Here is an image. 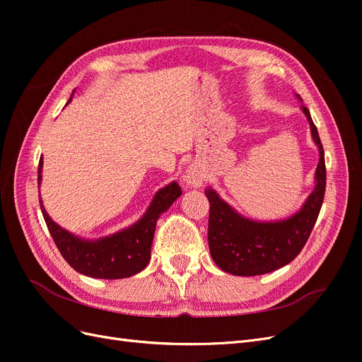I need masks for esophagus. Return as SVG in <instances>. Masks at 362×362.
Returning <instances> with one entry per match:
<instances>
[{
	"instance_id": "obj_1",
	"label": "esophagus",
	"mask_w": 362,
	"mask_h": 362,
	"mask_svg": "<svg viewBox=\"0 0 362 362\" xmlns=\"http://www.w3.org/2000/svg\"><path fill=\"white\" fill-rule=\"evenodd\" d=\"M184 181L189 187H201L204 184V175L196 169H189L187 173L184 175Z\"/></svg>"
}]
</instances>
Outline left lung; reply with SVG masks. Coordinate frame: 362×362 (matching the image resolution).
Instances as JSON below:
<instances>
[{"label": "left lung", "instance_id": "left-lung-1", "mask_svg": "<svg viewBox=\"0 0 362 362\" xmlns=\"http://www.w3.org/2000/svg\"><path fill=\"white\" fill-rule=\"evenodd\" d=\"M311 134L319 146L320 160L315 169V187L300 210L279 222H255L240 216L208 187L210 202L208 246L216 264L235 276L264 275L284 267L300 254L319 217L326 190L325 151L310 110L302 105Z\"/></svg>", "mask_w": 362, "mask_h": 362}]
</instances>
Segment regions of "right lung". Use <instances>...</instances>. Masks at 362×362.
<instances>
[{
    "label": "right lung",
    "instance_id": "obj_1",
    "mask_svg": "<svg viewBox=\"0 0 362 362\" xmlns=\"http://www.w3.org/2000/svg\"><path fill=\"white\" fill-rule=\"evenodd\" d=\"M72 96L69 98L71 103ZM42 158L37 169V182L42 180ZM181 187L170 182L158 190L152 199L145 216L129 228L100 240H81L66 229L60 228L45 211L40 202V210L45 218L48 231L68 264L86 276L100 279H120L133 276L144 270L151 259V246L154 238L158 217L181 196Z\"/></svg>",
    "mask_w": 362,
    "mask_h": 362
}]
</instances>
